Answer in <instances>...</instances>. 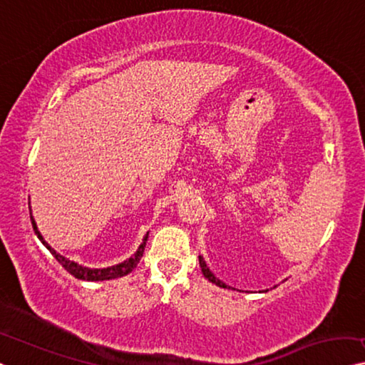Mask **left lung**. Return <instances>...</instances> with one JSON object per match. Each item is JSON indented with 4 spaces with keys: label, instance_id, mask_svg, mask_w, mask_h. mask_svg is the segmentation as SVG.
<instances>
[{
    "label": "left lung",
    "instance_id": "8db88e82",
    "mask_svg": "<svg viewBox=\"0 0 365 365\" xmlns=\"http://www.w3.org/2000/svg\"><path fill=\"white\" fill-rule=\"evenodd\" d=\"M200 267H201V272H203V275L206 277V279H208V280L211 282V284H216L217 287L227 288V287H226L225 284H222V282H221V280H217V279H216V277H215L213 274H211V272H210V269H208V267H206L205 260H203V259H201V257H200Z\"/></svg>",
    "mask_w": 365,
    "mask_h": 365
}]
</instances>
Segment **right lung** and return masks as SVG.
I'll return each instance as SVG.
<instances>
[{"instance_id":"1","label":"right lung","mask_w":365,"mask_h":365,"mask_svg":"<svg viewBox=\"0 0 365 365\" xmlns=\"http://www.w3.org/2000/svg\"><path fill=\"white\" fill-rule=\"evenodd\" d=\"M31 222H32V227H34V232L37 235V237H39L43 246H46V247L48 249V251L52 252L53 257L57 259V262L61 264L62 267L68 272V274H72V275L75 277V279L88 280V282L111 280V279H118V277H124V275L130 274V272H133V270L135 269V265L139 264L140 257H143L144 247H145V241H148V236H145V237H144V242L140 244L139 249H138V252H135L130 259L124 260V262H121V264L113 265V267H108V269H88V267H81V265H78L77 262H72V260L65 259V257H62L61 254H57L56 251H53V249H52L51 246H48V244H47L46 241H43L42 236H41V232L37 231V226H36L34 220H32V216H31Z\"/></svg>"}]
</instances>
